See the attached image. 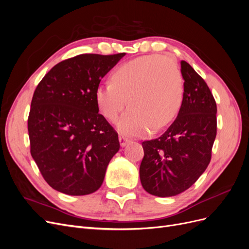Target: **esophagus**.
<instances>
[{
	"mask_svg": "<svg viewBox=\"0 0 249 249\" xmlns=\"http://www.w3.org/2000/svg\"><path fill=\"white\" fill-rule=\"evenodd\" d=\"M129 141H130V140L127 139L126 137H124V136H119V143H120V145H122L123 147L125 146L126 143L129 142Z\"/></svg>",
	"mask_w": 249,
	"mask_h": 249,
	"instance_id": "obj_1",
	"label": "esophagus"
}]
</instances>
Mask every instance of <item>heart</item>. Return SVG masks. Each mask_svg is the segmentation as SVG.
I'll return each mask as SVG.
<instances>
[{"label": "heart", "mask_w": 249, "mask_h": 249, "mask_svg": "<svg viewBox=\"0 0 249 249\" xmlns=\"http://www.w3.org/2000/svg\"><path fill=\"white\" fill-rule=\"evenodd\" d=\"M183 95L182 71L175 60L146 55L118 66L112 73V82L97 87L95 100L110 122H115L129 101L131 107L120 117L117 126L124 134L141 136L167 126L177 116Z\"/></svg>", "instance_id": "1"}]
</instances>
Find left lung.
Returning <instances> with one entry per match:
<instances>
[{"label": "left lung", "mask_w": 249, "mask_h": 249, "mask_svg": "<svg viewBox=\"0 0 249 249\" xmlns=\"http://www.w3.org/2000/svg\"><path fill=\"white\" fill-rule=\"evenodd\" d=\"M180 71L185 82L178 117L159 138L142 142L141 185L159 197L175 196L196 182L211 161L217 133V106L207 83L184 60Z\"/></svg>", "instance_id": "8db88e82"}]
</instances>
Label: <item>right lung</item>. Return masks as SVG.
<instances>
[{
    "label": "right lung",
    "mask_w": 249,
    "mask_h": 249,
    "mask_svg": "<svg viewBox=\"0 0 249 249\" xmlns=\"http://www.w3.org/2000/svg\"><path fill=\"white\" fill-rule=\"evenodd\" d=\"M124 55L66 59L37 85L28 118L30 152L53 189L86 195L102 186L120 145L117 132L99 113L95 91Z\"/></svg>",
    "instance_id": "add662e5"
}]
</instances>
